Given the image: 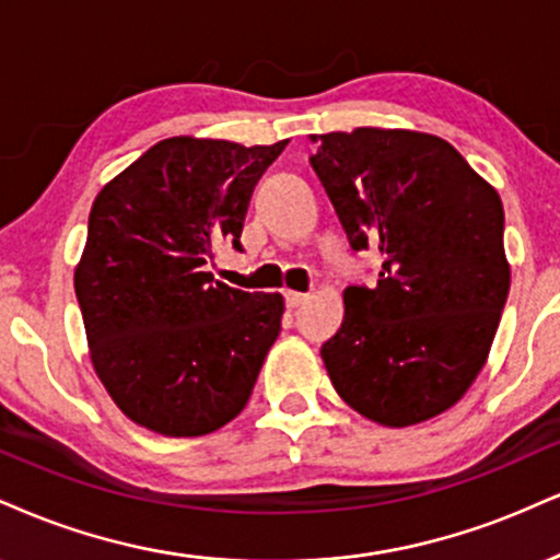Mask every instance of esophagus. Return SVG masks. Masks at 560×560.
Returning a JSON list of instances; mask_svg holds the SVG:
<instances>
[{
	"mask_svg": "<svg viewBox=\"0 0 560 560\" xmlns=\"http://www.w3.org/2000/svg\"><path fill=\"white\" fill-rule=\"evenodd\" d=\"M284 300H287V307H300L307 302V294L302 292H284Z\"/></svg>",
	"mask_w": 560,
	"mask_h": 560,
	"instance_id": "1",
	"label": "esophagus"
}]
</instances>
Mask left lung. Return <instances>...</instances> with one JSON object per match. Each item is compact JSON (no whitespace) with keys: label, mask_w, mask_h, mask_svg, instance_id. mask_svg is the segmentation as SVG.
<instances>
[{"label":"left lung","mask_w":560,"mask_h":560,"mask_svg":"<svg viewBox=\"0 0 560 560\" xmlns=\"http://www.w3.org/2000/svg\"><path fill=\"white\" fill-rule=\"evenodd\" d=\"M310 140L352 250L383 255L378 284L345 289V320L320 347L328 378L378 425L425 422L467 394L495 339L511 287L501 198L435 135Z\"/></svg>","instance_id":"1"}]
</instances>
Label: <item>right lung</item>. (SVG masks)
<instances>
[{
	"instance_id": "add662e5",
	"label": "right lung",
	"mask_w": 560,
	"mask_h": 560,
	"mask_svg": "<svg viewBox=\"0 0 560 560\" xmlns=\"http://www.w3.org/2000/svg\"><path fill=\"white\" fill-rule=\"evenodd\" d=\"M284 148L166 138L93 200L78 305L93 370L140 428L206 435L250 399L284 298L213 281L208 262L221 242L242 250L255 185Z\"/></svg>"
}]
</instances>
